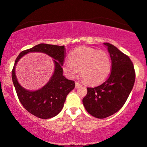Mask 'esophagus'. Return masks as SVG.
I'll return each mask as SVG.
<instances>
[{"label":"esophagus","mask_w":147,"mask_h":147,"mask_svg":"<svg viewBox=\"0 0 147 147\" xmlns=\"http://www.w3.org/2000/svg\"><path fill=\"white\" fill-rule=\"evenodd\" d=\"M80 86H81V85L79 83H78V82H75V87H76V88H78V87H80Z\"/></svg>","instance_id":"34e87169"}]
</instances>
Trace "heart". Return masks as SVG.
<instances>
[{
	"label": "heart",
	"instance_id": "obj_1",
	"mask_svg": "<svg viewBox=\"0 0 147 147\" xmlns=\"http://www.w3.org/2000/svg\"><path fill=\"white\" fill-rule=\"evenodd\" d=\"M112 62L108 53L91 47H80L70 53L63 69L70 77L79 72L81 79L88 85H98L107 79L111 72Z\"/></svg>",
	"mask_w": 147,
	"mask_h": 147
}]
</instances>
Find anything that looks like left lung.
I'll return each instance as SVG.
<instances>
[{"instance_id": "obj_1", "label": "left lung", "mask_w": 147, "mask_h": 147, "mask_svg": "<svg viewBox=\"0 0 147 147\" xmlns=\"http://www.w3.org/2000/svg\"><path fill=\"white\" fill-rule=\"evenodd\" d=\"M104 44L110 53L111 72L101 85L87 87V95L83 99L86 111L98 119L111 116L121 109L132 90L136 77L130 58L113 45Z\"/></svg>"}]
</instances>
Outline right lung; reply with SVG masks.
<instances>
[{"label":"right lung","mask_w":147,"mask_h":147,"mask_svg":"<svg viewBox=\"0 0 147 147\" xmlns=\"http://www.w3.org/2000/svg\"><path fill=\"white\" fill-rule=\"evenodd\" d=\"M29 52H42L53 57L55 63L54 75L50 81L41 89L30 92L24 89L16 80L14 68L16 62ZM65 47L40 43L20 53L15 61L12 70V80L17 95L22 106L30 113L40 119H50L62 111L66 96L75 88L74 81L63 76L62 68L65 58Z\"/></svg>","instance_id":"add662e5"}]
</instances>
